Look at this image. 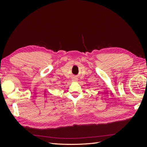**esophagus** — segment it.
Returning a JSON list of instances; mask_svg holds the SVG:
<instances>
[{"label": "esophagus", "mask_w": 147, "mask_h": 147, "mask_svg": "<svg viewBox=\"0 0 147 147\" xmlns=\"http://www.w3.org/2000/svg\"><path fill=\"white\" fill-rule=\"evenodd\" d=\"M78 80V79L77 78H74L72 79V81H74V82H77Z\"/></svg>", "instance_id": "esophagus-1"}]
</instances>
